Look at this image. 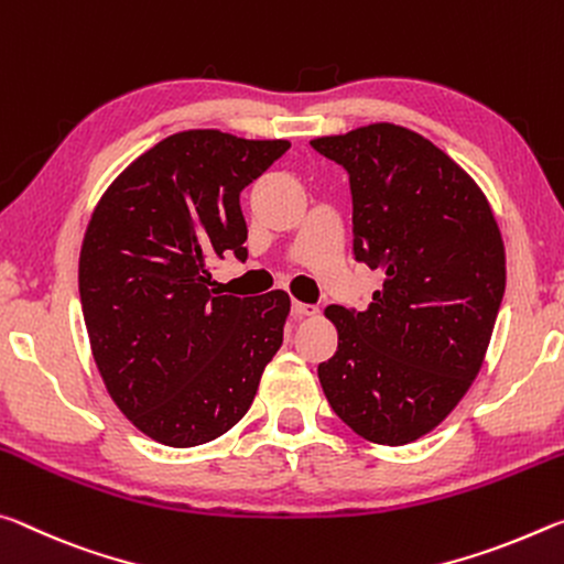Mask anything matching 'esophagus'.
Wrapping results in <instances>:
<instances>
[{
  "instance_id": "1",
  "label": "esophagus",
  "mask_w": 564,
  "mask_h": 564,
  "mask_svg": "<svg viewBox=\"0 0 564 564\" xmlns=\"http://www.w3.org/2000/svg\"><path fill=\"white\" fill-rule=\"evenodd\" d=\"M292 315L294 317H312V315H317V307H315V304H304V302L294 300L292 302Z\"/></svg>"
}]
</instances>
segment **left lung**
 <instances>
[{
    "label": "left lung",
    "instance_id": "8db88e82",
    "mask_svg": "<svg viewBox=\"0 0 564 564\" xmlns=\"http://www.w3.org/2000/svg\"><path fill=\"white\" fill-rule=\"evenodd\" d=\"M310 144L347 170L355 260L384 274L365 312L325 310L339 343L319 384L359 437L408 445L482 367L505 294L500 227L475 180L412 129L380 122Z\"/></svg>",
    "mask_w": 564,
    "mask_h": 564
}]
</instances>
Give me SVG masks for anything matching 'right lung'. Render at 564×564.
Here are the masks:
<instances>
[{"mask_svg":"<svg viewBox=\"0 0 564 564\" xmlns=\"http://www.w3.org/2000/svg\"><path fill=\"white\" fill-rule=\"evenodd\" d=\"M290 150L189 129L154 144L109 184L79 254L91 355L124 417L162 445L225 435L252 404L282 345L288 292L219 294L209 264L247 260L239 192Z\"/></svg>","mask_w":564,"mask_h":564,"instance_id":"1","label":"right lung"}]
</instances>
